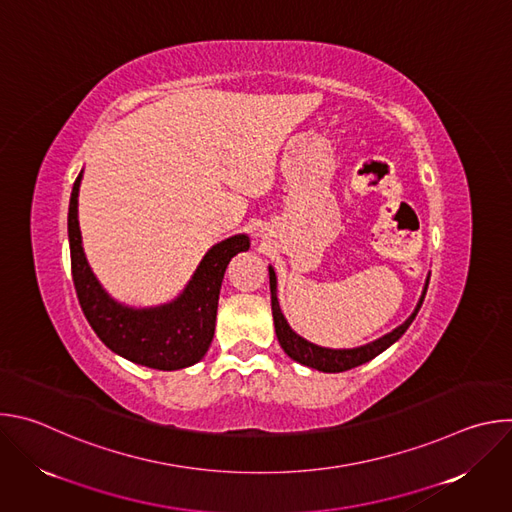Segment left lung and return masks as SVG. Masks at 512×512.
Here are the masks:
<instances>
[{"label":"left lung","mask_w":512,"mask_h":512,"mask_svg":"<svg viewBox=\"0 0 512 512\" xmlns=\"http://www.w3.org/2000/svg\"><path fill=\"white\" fill-rule=\"evenodd\" d=\"M427 285H429V275L425 279V285H423V291H421V298L413 310V314L401 324L397 326L393 332L364 344V346H356V348H326V346H318L306 338H302L298 332L291 330V326L287 324L281 308H279V300H277V277H275V271L273 267L269 265V289H271V312H273V324H275V334H277V340L283 348V352L294 358L296 362L304 364V367H310V369H316V371H322V373H344L348 369H354V367H360V364L373 360L375 356H379L381 352H385L391 344H395L405 332L407 328L411 326V322L415 320L421 304H423V298H425V291H427Z\"/></svg>","instance_id":"left-lung-1"}]
</instances>
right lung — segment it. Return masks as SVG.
<instances>
[{"label": "right lung", "mask_w": 512, "mask_h": 512, "mask_svg": "<svg viewBox=\"0 0 512 512\" xmlns=\"http://www.w3.org/2000/svg\"><path fill=\"white\" fill-rule=\"evenodd\" d=\"M75 180L68 204L70 267L85 318L101 342L115 354L158 371L186 369L206 354L216 322L227 265L249 249L247 235H235L212 245L196 267L182 294L154 308H131L113 300L95 277L83 249L79 227V188Z\"/></svg>", "instance_id": "right-lung-1"}]
</instances>
